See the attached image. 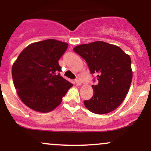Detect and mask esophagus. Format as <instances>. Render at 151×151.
<instances>
[{
	"label": "esophagus",
	"mask_w": 151,
	"mask_h": 151,
	"mask_svg": "<svg viewBox=\"0 0 151 151\" xmlns=\"http://www.w3.org/2000/svg\"><path fill=\"white\" fill-rule=\"evenodd\" d=\"M75 83L77 84V85H81V81L79 80V79H75Z\"/></svg>",
	"instance_id": "esophagus-1"
}]
</instances>
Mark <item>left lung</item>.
<instances>
[{
	"label": "left lung",
	"mask_w": 151,
	"mask_h": 151,
	"mask_svg": "<svg viewBox=\"0 0 151 151\" xmlns=\"http://www.w3.org/2000/svg\"><path fill=\"white\" fill-rule=\"evenodd\" d=\"M74 51L85 60L90 73L96 75L93 96L84 101L86 108L96 114H108L122 103L132 81L131 60L119 47L102 41L78 45Z\"/></svg>",
	"instance_id": "8db88e82"
}]
</instances>
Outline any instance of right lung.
Here are the masks:
<instances>
[{
    "label": "right lung",
    "mask_w": 151,
    "mask_h": 151,
    "mask_svg": "<svg viewBox=\"0 0 151 151\" xmlns=\"http://www.w3.org/2000/svg\"><path fill=\"white\" fill-rule=\"evenodd\" d=\"M68 44L49 39L24 49L12 67L19 97L29 108L47 113L60 104L72 83L60 76L59 60Z\"/></svg>",
    "instance_id": "right-lung-1"
}]
</instances>
